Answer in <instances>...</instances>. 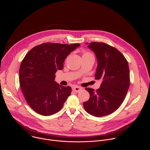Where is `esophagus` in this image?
<instances>
[{"label": "esophagus", "instance_id": "obj_1", "mask_svg": "<svg viewBox=\"0 0 150 150\" xmlns=\"http://www.w3.org/2000/svg\"><path fill=\"white\" fill-rule=\"evenodd\" d=\"M82 88L80 87H78V86H74L72 87V90L76 93H78L79 92Z\"/></svg>", "mask_w": 150, "mask_h": 150}]
</instances>
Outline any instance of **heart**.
<instances>
[{"mask_svg": "<svg viewBox=\"0 0 150 150\" xmlns=\"http://www.w3.org/2000/svg\"><path fill=\"white\" fill-rule=\"evenodd\" d=\"M82 56H93V55L88 52H84Z\"/></svg>", "mask_w": 150, "mask_h": 150, "instance_id": "b5f03b06", "label": "heart"}]
</instances>
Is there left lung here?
<instances>
[{
  "instance_id": "obj_1",
  "label": "left lung",
  "mask_w": 150,
  "mask_h": 150,
  "mask_svg": "<svg viewBox=\"0 0 150 150\" xmlns=\"http://www.w3.org/2000/svg\"><path fill=\"white\" fill-rule=\"evenodd\" d=\"M86 44L97 57L96 79L103 81L96 91L85 88L90 96L83 103V108L94 116H104L115 112L125 98L130 83L129 66L125 56L115 47L100 42Z\"/></svg>"
}]
</instances>
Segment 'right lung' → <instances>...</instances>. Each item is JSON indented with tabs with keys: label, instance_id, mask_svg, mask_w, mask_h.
<instances>
[{
	"label": "right lung",
	"instance_id": "obj_1",
	"mask_svg": "<svg viewBox=\"0 0 150 150\" xmlns=\"http://www.w3.org/2000/svg\"><path fill=\"white\" fill-rule=\"evenodd\" d=\"M79 46L78 43L46 42L33 47L24 57L19 68L20 87L28 104L37 113L50 116L57 113L71 95V87L54 81L55 74Z\"/></svg>",
	"mask_w": 150,
	"mask_h": 150
}]
</instances>
